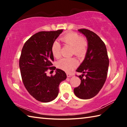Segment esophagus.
Returning <instances> with one entry per match:
<instances>
[{"label":"esophagus","instance_id":"esophagus-1","mask_svg":"<svg viewBox=\"0 0 127 127\" xmlns=\"http://www.w3.org/2000/svg\"><path fill=\"white\" fill-rule=\"evenodd\" d=\"M66 76H67L68 77H71L73 76V74L70 73H66Z\"/></svg>","mask_w":127,"mask_h":127}]
</instances>
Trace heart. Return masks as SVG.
<instances>
[{
    "label": "heart",
    "instance_id": "obj_1",
    "mask_svg": "<svg viewBox=\"0 0 127 127\" xmlns=\"http://www.w3.org/2000/svg\"><path fill=\"white\" fill-rule=\"evenodd\" d=\"M61 40L65 44L72 47V54L78 57H82L85 54L87 48V42L85 38L81 37L78 33L69 32L61 38ZM61 45L55 41L51 45V50L55 58L61 57ZM78 65L77 60L72 58H62L57 62V65L59 68L65 72H70Z\"/></svg>",
    "mask_w": 127,
    "mask_h": 127
}]
</instances>
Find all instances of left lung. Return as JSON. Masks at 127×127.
I'll use <instances>...</instances> for the list:
<instances>
[{
    "label": "left lung",
    "instance_id": "1",
    "mask_svg": "<svg viewBox=\"0 0 127 127\" xmlns=\"http://www.w3.org/2000/svg\"><path fill=\"white\" fill-rule=\"evenodd\" d=\"M78 31L86 37L87 49L84 60L76 70L82 74L78 76L81 82L74 89V93L81 99H90L95 96L104 86L109 61L106 46L99 36L87 29ZM84 74L85 79L83 78Z\"/></svg>",
    "mask_w": 127,
    "mask_h": 127
}]
</instances>
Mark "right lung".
Segmentation results:
<instances>
[{"mask_svg":"<svg viewBox=\"0 0 127 127\" xmlns=\"http://www.w3.org/2000/svg\"><path fill=\"white\" fill-rule=\"evenodd\" d=\"M62 32L63 30L38 32L25 42L21 51L19 65L23 83L30 94L41 102L54 100L59 84L66 78L65 73L52 64L51 45ZM49 68L56 69L54 76H47Z\"/></svg>","mask_w":127,"mask_h":127,"instance_id":"obj_1","label":"right lung"}]
</instances>
